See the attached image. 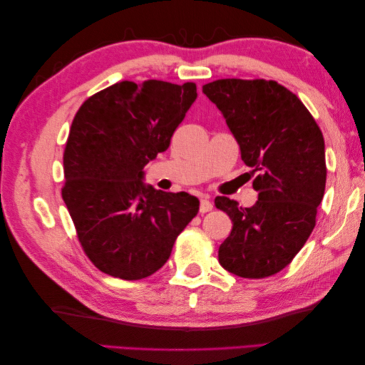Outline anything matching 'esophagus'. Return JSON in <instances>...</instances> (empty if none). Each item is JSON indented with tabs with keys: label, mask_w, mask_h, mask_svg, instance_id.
<instances>
[{
	"label": "esophagus",
	"mask_w": 365,
	"mask_h": 365,
	"mask_svg": "<svg viewBox=\"0 0 365 365\" xmlns=\"http://www.w3.org/2000/svg\"><path fill=\"white\" fill-rule=\"evenodd\" d=\"M212 208H213V205H212L210 200H207V199H200V204H199V213H207V212H210Z\"/></svg>",
	"instance_id": "esophagus-1"
}]
</instances>
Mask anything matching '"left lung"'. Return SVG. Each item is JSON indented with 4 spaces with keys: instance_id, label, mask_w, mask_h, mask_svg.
Listing matches in <instances>:
<instances>
[{
    "instance_id": "left-lung-1",
    "label": "left lung",
    "mask_w": 365,
    "mask_h": 365,
    "mask_svg": "<svg viewBox=\"0 0 365 365\" xmlns=\"http://www.w3.org/2000/svg\"><path fill=\"white\" fill-rule=\"evenodd\" d=\"M250 166L257 202L218 196L232 221L218 259L229 273L263 279L284 269L312 234L327 185L324 139L301 100L273 80H216L202 86Z\"/></svg>"
}]
</instances>
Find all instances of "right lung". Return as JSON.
I'll use <instances>...</instances> for the list:
<instances>
[{
    "label": "right lung",
    "mask_w": 365,
    "mask_h": 365,
    "mask_svg": "<svg viewBox=\"0 0 365 365\" xmlns=\"http://www.w3.org/2000/svg\"><path fill=\"white\" fill-rule=\"evenodd\" d=\"M196 97L195 83L119 81L76 111L61 192L84 254L105 274H153L197 215V197L143 183L144 166L168 149Z\"/></svg>",
    "instance_id": "obj_1"
}]
</instances>
